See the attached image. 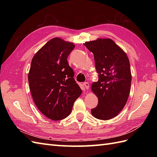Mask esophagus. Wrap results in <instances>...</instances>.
<instances>
[{
  "label": "esophagus",
  "mask_w": 157,
  "mask_h": 157,
  "mask_svg": "<svg viewBox=\"0 0 157 157\" xmlns=\"http://www.w3.org/2000/svg\"><path fill=\"white\" fill-rule=\"evenodd\" d=\"M84 87H85V88L86 89H89V84L88 82H84Z\"/></svg>",
  "instance_id": "obj_1"
}]
</instances>
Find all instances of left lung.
<instances>
[{"label":"left lung","mask_w":157,"mask_h":157,"mask_svg":"<svg viewBox=\"0 0 157 157\" xmlns=\"http://www.w3.org/2000/svg\"><path fill=\"white\" fill-rule=\"evenodd\" d=\"M84 44L94 54L98 77L90 87L98 100L92 115L101 120L111 119L121 111L129 97L132 82L129 59L110 38H99Z\"/></svg>","instance_id":"1"}]
</instances>
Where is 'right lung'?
Wrapping results in <instances>:
<instances>
[{
    "mask_svg": "<svg viewBox=\"0 0 157 157\" xmlns=\"http://www.w3.org/2000/svg\"><path fill=\"white\" fill-rule=\"evenodd\" d=\"M74 43L56 37L33 56L28 73L32 98L39 111L54 121L69 116L82 90L73 79L67 56Z\"/></svg>",
    "mask_w": 157,
    "mask_h": 157,
    "instance_id": "add662e5",
    "label": "right lung"
}]
</instances>
